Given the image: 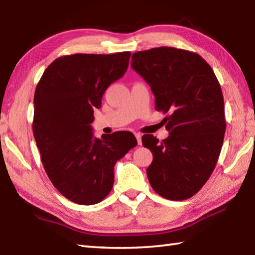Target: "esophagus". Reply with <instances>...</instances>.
Returning a JSON list of instances; mask_svg holds the SVG:
<instances>
[{
	"label": "esophagus",
	"mask_w": 255,
	"mask_h": 255,
	"mask_svg": "<svg viewBox=\"0 0 255 255\" xmlns=\"http://www.w3.org/2000/svg\"><path fill=\"white\" fill-rule=\"evenodd\" d=\"M134 136H136V138H137L138 144H141V137H142V134L140 133V132H136V133H134Z\"/></svg>",
	"instance_id": "1"
}]
</instances>
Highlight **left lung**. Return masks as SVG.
Segmentation results:
<instances>
[{
	"label": "left lung",
	"mask_w": 255,
	"mask_h": 255,
	"mask_svg": "<svg viewBox=\"0 0 255 255\" xmlns=\"http://www.w3.org/2000/svg\"><path fill=\"white\" fill-rule=\"evenodd\" d=\"M131 67L155 97V110L169 137L159 142L143 134L142 144L153 155L147 169L160 196L184 200L208 181L223 147L226 118L224 96L213 69L195 52L159 47L134 52Z\"/></svg>",
	"instance_id": "8db88e82"
}]
</instances>
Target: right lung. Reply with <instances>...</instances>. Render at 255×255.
I'll list each match as a JSON object with an SVG mask.
<instances>
[{"mask_svg":"<svg viewBox=\"0 0 255 255\" xmlns=\"http://www.w3.org/2000/svg\"><path fill=\"white\" fill-rule=\"evenodd\" d=\"M129 51L75 53L48 67L34 96L32 131L48 177L79 205L102 202L113 188L114 166L137 140L129 131L95 138L94 110L113 82L127 71Z\"/></svg>","mask_w":255,"mask_h":255,"instance_id":"right-lung-1","label":"right lung"}]
</instances>
